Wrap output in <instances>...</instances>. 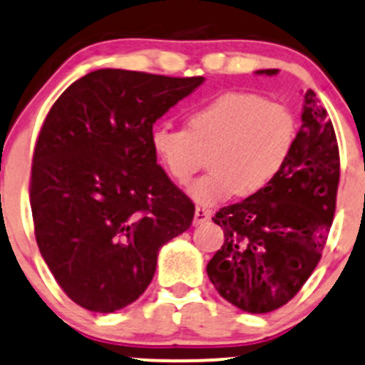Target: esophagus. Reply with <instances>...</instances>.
I'll use <instances>...</instances> for the list:
<instances>
[{
  "mask_svg": "<svg viewBox=\"0 0 365 365\" xmlns=\"http://www.w3.org/2000/svg\"><path fill=\"white\" fill-rule=\"evenodd\" d=\"M210 217L212 210H208V208L205 207H196V212H194V222H196V225H203V222H207Z\"/></svg>",
  "mask_w": 365,
  "mask_h": 365,
  "instance_id": "34e87169",
  "label": "esophagus"
}]
</instances>
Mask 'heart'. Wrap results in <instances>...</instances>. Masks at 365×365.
<instances>
[{
    "mask_svg": "<svg viewBox=\"0 0 365 365\" xmlns=\"http://www.w3.org/2000/svg\"><path fill=\"white\" fill-rule=\"evenodd\" d=\"M298 139L291 108L251 93H225L192 108L185 128L158 123L150 146L169 176L185 185L203 168L212 171L192 183L190 196L217 205L233 194L251 197L267 189L287 165Z\"/></svg>",
    "mask_w": 365,
    "mask_h": 365,
    "instance_id": "b5f03b06",
    "label": "heart"
}]
</instances>
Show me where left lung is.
Listing matches in <instances>:
<instances>
[{"instance_id": "obj_1", "label": "left lung", "mask_w": 365, "mask_h": 365, "mask_svg": "<svg viewBox=\"0 0 365 365\" xmlns=\"http://www.w3.org/2000/svg\"><path fill=\"white\" fill-rule=\"evenodd\" d=\"M302 121L280 176L212 217L225 242L207 274L219 294L244 312H272L291 302L321 260L331 228L341 160L334 125L314 91L305 94Z\"/></svg>"}]
</instances>
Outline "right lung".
Masks as SVG:
<instances>
[{
	"label": "right lung",
	"mask_w": 365,
	"mask_h": 365,
	"mask_svg": "<svg viewBox=\"0 0 365 365\" xmlns=\"http://www.w3.org/2000/svg\"><path fill=\"white\" fill-rule=\"evenodd\" d=\"M203 76L98 69L48 112L34 151L30 205L42 258L91 312H115L153 280L158 250L189 230L194 203L169 180L150 133Z\"/></svg>",
	"instance_id": "right-lung-1"
}]
</instances>
